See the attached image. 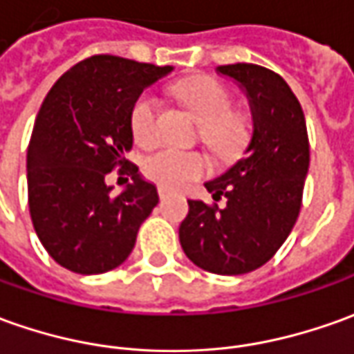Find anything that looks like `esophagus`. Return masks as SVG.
I'll return each mask as SVG.
<instances>
[{
    "mask_svg": "<svg viewBox=\"0 0 354 354\" xmlns=\"http://www.w3.org/2000/svg\"><path fill=\"white\" fill-rule=\"evenodd\" d=\"M168 194H170V192H168L167 187H158V197H160V199H165V197H168Z\"/></svg>",
    "mask_w": 354,
    "mask_h": 354,
    "instance_id": "34e87169",
    "label": "esophagus"
}]
</instances>
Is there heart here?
<instances>
[{
	"mask_svg": "<svg viewBox=\"0 0 354 354\" xmlns=\"http://www.w3.org/2000/svg\"><path fill=\"white\" fill-rule=\"evenodd\" d=\"M174 95L189 108L199 122V137L223 160L236 158L250 141L252 127L246 114L232 110V95L213 77H189L174 85ZM131 133L139 147L157 145L160 139L158 100L153 93H143L129 112ZM209 170L207 158L196 151H178L165 147L149 155L143 172L149 180L168 189H178L201 178Z\"/></svg>",
	"mask_w": 354,
	"mask_h": 354,
	"instance_id": "1",
	"label": "heart"
}]
</instances>
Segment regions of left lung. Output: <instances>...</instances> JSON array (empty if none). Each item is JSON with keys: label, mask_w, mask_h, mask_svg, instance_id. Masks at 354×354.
<instances>
[{"label": "left lung", "mask_w": 354, "mask_h": 354, "mask_svg": "<svg viewBox=\"0 0 354 354\" xmlns=\"http://www.w3.org/2000/svg\"><path fill=\"white\" fill-rule=\"evenodd\" d=\"M246 93L254 133L244 158L205 182L215 201L187 199L180 244L197 268L242 275L275 256L297 223L308 174L310 145L304 112L287 81L254 64L218 66Z\"/></svg>", "instance_id": "1"}]
</instances>
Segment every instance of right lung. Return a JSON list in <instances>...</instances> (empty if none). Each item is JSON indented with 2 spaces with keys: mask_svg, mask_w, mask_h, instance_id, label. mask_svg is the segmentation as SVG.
Instances as JSON below:
<instances>
[{
  "mask_svg": "<svg viewBox=\"0 0 354 354\" xmlns=\"http://www.w3.org/2000/svg\"><path fill=\"white\" fill-rule=\"evenodd\" d=\"M170 71V66L91 56L46 95L26 153L28 209L42 246L62 268L98 275L131 254L158 194L126 158L133 145L129 112L147 86ZM116 166L134 184L110 196L106 174Z\"/></svg>",
  "mask_w": 354,
  "mask_h": 354,
  "instance_id": "add662e5",
  "label": "right lung"
}]
</instances>
